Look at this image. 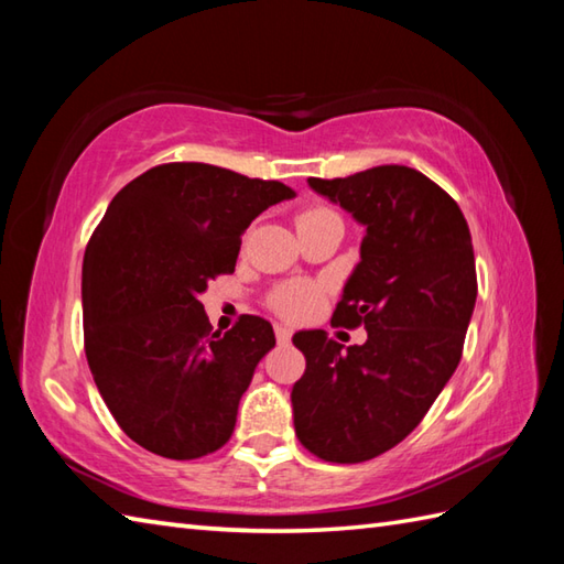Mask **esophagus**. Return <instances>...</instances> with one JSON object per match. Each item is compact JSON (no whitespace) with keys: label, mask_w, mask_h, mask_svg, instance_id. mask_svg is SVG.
I'll use <instances>...</instances> for the list:
<instances>
[{"label":"esophagus","mask_w":564,"mask_h":564,"mask_svg":"<svg viewBox=\"0 0 564 564\" xmlns=\"http://www.w3.org/2000/svg\"><path fill=\"white\" fill-rule=\"evenodd\" d=\"M293 337V327L289 325V322H275V339H279L281 344H289Z\"/></svg>","instance_id":"obj_1"}]
</instances>
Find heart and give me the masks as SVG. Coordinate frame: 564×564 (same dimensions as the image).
Segmentation results:
<instances>
[{"label":"heart","mask_w":564,"mask_h":564,"mask_svg":"<svg viewBox=\"0 0 564 564\" xmlns=\"http://www.w3.org/2000/svg\"><path fill=\"white\" fill-rule=\"evenodd\" d=\"M317 213H325V208L305 210L301 218H307V215H317ZM301 218H297V220H301ZM317 303H319V289L315 283H305V281L283 285V289L275 293V297H273L275 310H281V313L289 315V317H305V315L313 313Z\"/></svg>","instance_id":"1"}]
</instances>
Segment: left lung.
<instances>
[{
  "mask_svg": "<svg viewBox=\"0 0 564 564\" xmlns=\"http://www.w3.org/2000/svg\"><path fill=\"white\" fill-rule=\"evenodd\" d=\"M307 184L366 227L332 325H364L368 339L344 349L322 329L293 334L305 356L293 424L317 458L364 463L422 422L460 364L477 297L473 239L458 203L410 166Z\"/></svg>",
  "mask_w": 564,
  "mask_h": 564,
  "instance_id": "1",
  "label": "left lung"
}]
</instances>
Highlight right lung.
Listing matches in <instances>:
<instances>
[{"instance_id": "1", "label": "right lung", "mask_w": 564, "mask_h": 564, "mask_svg": "<svg viewBox=\"0 0 564 564\" xmlns=\"http://www.w3.org/2000/svg\"><path fill=\"white\" fill-rule=\"evenodd\" d=\"M295 196L281 182L172 162L123 186L82 267L84 351L101 398L138 446L194 460L230 441L271 322L210 332L200 293L232 273L251 220Z\"/></svg>"}]
</instances>
